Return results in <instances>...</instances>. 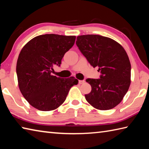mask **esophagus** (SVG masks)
I'll return each instance as SVG.
<instances>
[{
	"mask_svg": "<svg viewBox=\"0 0 149 149\" xmlns=\"http://www.w3.org/2000/svg\"><path fill=\"white\" fill-rule=\"evenodd\" d=\"M84 83V80H79V84H83Z\"/></svg>",
	"mask_w": 149,
	"mask_h": 149,
	"instance_id": "obj_1",
	"label": "esophagus"
}]
</instances>
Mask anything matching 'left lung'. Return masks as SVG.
I'll use <instances>...</instances> for the list:
<instances>
[{"label":"left lung","instance_id":"1","mask_svg":"<svg viewBox=\"0 0 149 149\" xmlns=\"http://www.w3.org/2000/svg\"><path fill=\"white\" fill-rule=\"evenodd\" d=\"M76 45L94 68L98 67L100 79H87L92 87L86 101L99 110L114 108L123 100L130 84L131 65L127 52L118 42L99 35L77 37Z\"/></svg>","mask_w":149,"mask_h":149}]
</instances>
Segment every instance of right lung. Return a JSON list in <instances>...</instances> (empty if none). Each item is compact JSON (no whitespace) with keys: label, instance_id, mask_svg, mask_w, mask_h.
<instances>
[{"label":"right lung","instance_id":"obj_1","mask_svg":"<svg viewBox=\"0 0 149 149\" xmlns=\"http://www.w3.org/2000/svg\"><path fill=\"white\" fill-rule=\"evenodd\" d=\"M75 36L45 34L30 40L22 48L16 71L19 89L32 107L41 111L55 110L65 101L78 80L52 75L53 66H60L66 52L74 45Z\"/></svg>","mask_w":149,"mask_h":149}]
</instances>
